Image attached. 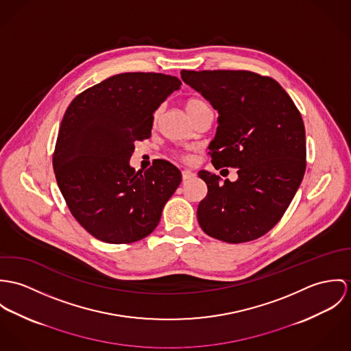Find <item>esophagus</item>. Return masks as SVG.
I'll use <instances>...</instances> for the list:
<instances>
[{
	"instance_id": "obj_1",
	"label": "esophagus",
	"mask_w": 351,
	"mask_h": 351,
	"mask_svg": "<svg viewBox=\"0 0 351 351\" xmlns=\"http://www.w3.org/2000/svg\"><path fill=\"white\" fill-rule=\"evenodd\" d=\"M182 176H183V180H191L195 178V172H193L191 169H183Z\"/></svg>"
}]
</instances>
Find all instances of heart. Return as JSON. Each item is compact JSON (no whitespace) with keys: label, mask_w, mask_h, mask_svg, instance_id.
Wrapping results in <instances>:
<instances>
[{"label":"heart","mask_w":351,"mask_h":351,"mask_svg":"<svg viewBox=\"0 0 351 351\" xmlns=\"http://www.w3.org/2000/svg\"><path fill=\"white\" fill-rule=\"evenodd\" d=\"M207 106H208L207 102H204V101L200 99V98H190V99L186 102V110H187V113H189L190 116H193L194 113L202 110V109H204V108H207ZM155 118H157V113L155 114Z\"/></svg>","instance_id":"obj_1"}]
</instances>
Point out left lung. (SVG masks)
<instances>
[{"instance_id":"obj_1","label":"left lung","mask_w":351,"mask_h":351,"mask_svg":"<svg viewBox=\"0 0 351 351\" xmlns=\"http://www.w3.org/2000/svg\"><path fill=\"white\" fill-rule=\"evenodd\" d=\"M184 83L218 112L210 143L213 165L238 168V179L223 184L199 171L207 195L197 206V222L207 235L241 243L268 233L281 219L306 172V130L287 91L269 77L250 71H187Z\"/></svg>"}]
</instances>
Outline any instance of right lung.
<instances>
[{
    "instance_id": "obj_1",
    "label": "right lung",
    "mask_w": 351,
    "mask_h": 351,
    "mask_svg": "<svg viewBox=\"0 0 351 351\" xmlns=\"http://www.w3.org/2000/svg\"><path fill=\"white\" fill-rule=\"evenodd\" d=\"M176 77L123 73L74 98L62 119L53 171L71 214L93 237L130 243L156 229L161 211L182 182V172L155 160L136 172L134 143L151 137L154 113L180 88Z\"/></svg>"
}]
</instances>
